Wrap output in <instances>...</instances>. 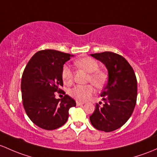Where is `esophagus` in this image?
<instances>
[{
    "label": "esophagus",
    "mask_w": 157,
    "mask_h": 157,
    "mask_svg": "<svg viewBox=\"0 0 157 157\" xmlns=\"http://www.w3.org/2000/svg\"><path fill=\"white\" fill-rule=\"evenodd\" d=\"M84 103H83V102L81 101H76V105H77V106H80V105H83Z\"/></svg>",
    "instance_id": "obj_1"
}]
</instances>
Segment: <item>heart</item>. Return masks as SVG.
I'll return each mask as SVG.
<instances>
[{
	"mask_svg": "<svg viewBox=\"0 0 157 157\" xmlns=\"http://www.w3.org/2000/svg\"><path fill=\"white\" fill-rule=\"evenodd\" d=\"M74 65L77 67L89 73L87 81L91 83L97 88L103 86L106 80V74L102 71L98 70V63L90 57H83L75 61ZM62 78L65 85H71L73 83L74 74L69 66L65 65L62 71ZM94 93V88L92 85H78L69 90V95L72 98L80 101L88 100Z\"/></svg>",
	"mask_w": 157,
	"mask_h": 157,
	"instance_id": "heart-1",
	"label": "heart"
}]
</instances>
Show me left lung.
Returning <instances> with one entry per match:
<instances>
[{
	"label": "left lung",
	"instance_id": "obj_1",
	"mask_svg": "<svg viewBox=\"0 0 157 157\" xmlns=\"http://www.w3.org/2000/svg\"><path fill=\"white\" fill-rule=\"evenodd\" d=\"M91 56L107 67L108 81L101 93L105 104H96L90 120L95 128L109 132L123 126L132 114L137 100V79L132 66L122 56L112 52Z\"/></svg>",
	"mask_w": 157,
	"mask_h": 157
}]
</instances>
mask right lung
I'll use <instances>...</instances> for the list:
<instances>
[{"label":"right lung","mask_w":157,"mask_h":157,"mask_svg":"<svg viewBox=\"0 0 157 157\" xmlns=\"http://www.w3.org/2000/svg\"><path fill=\"white\" fill-rule=\"evenodd\" d=\"M74 56L54 49L36 52L28 62L22 77V103L29 119L40 128L53 130L67 122L69 109L76 102L69 95L56 98L62 91L64 64Z\"/></svg>","instance_id":"add662e5"}]
</instances>
